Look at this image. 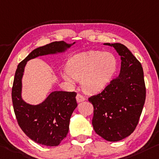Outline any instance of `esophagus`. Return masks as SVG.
Listing matches in <instances>:
<instances>
[{
    "mask_svg": "<svg viewBox=\"0 0 159 159\" xmlns=\"http://www.w3.org/2000/svg\"><path fill=\"white\" fill-rule=\"evenodd\" d=\"M85 100V98L84 96H83L82 95L80 94H77L76 95V100L78 102H83L84 101V100Z\"/></svg>",
    "mask_w": 159,
    "mask_h": 159,
    "instance_id": "obj_1",
    "label": "esophagus"
}]
</instances>
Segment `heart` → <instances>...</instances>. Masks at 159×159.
Masks as SVG:
<instances>
[{
  "mask_svg": "<svg viewBox=\"0 0 159 159\" xmlns=\"http://www.w3.org/2000/svg\"><path fill=\"white\" fill-rule=\"evenodd\" d=\"M117 66V57L112 53L92 50L73 56L62 75L70 83L80 79L84 91L93 94L102 91L109 85Z\"/></svg>",
  "mask_w": 159,
  "mask_h": 159,
  "instance_id": "heart-1",
  "label": "heart"
}]
</instances>
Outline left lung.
I'll return each instance as SVG.
<instances>
[{"label":"left lung","instance_id":"8db88e82","mask_svg":"<svg viewBox=\"0 0 159 159\" xmlns=\"http://www.w3.org/2000/svg\"><path fill=\"white\" fill-rule=\"evenodd\" d=\"M113 47L121 57L120 75L97 95L89 98L93 105L92 124L104 139L117 142L136 129L146 99L142 64L127 47L120 43H105Z\"/></svg>","mask_w":159,"mask_h":159}]
</instances>
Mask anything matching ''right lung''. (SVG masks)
Segmentation results:
<instances>
[{
    "label": "right lung",
    "mask_w": 159,
    "mask_h": 159,
    "mask_svg": "<svg viewBox=\"0 0 159 159\" xmlns=\"http://www.w3.org/2000/svg\"><path fill=\"white\" fill-rule=\"evenodd\" d=\"M75 44L54 42L34 49L17 66L12 88V101L17 123L24 133L34 142L56 147L69 132L70 118L77 107L76 93L54 91L44 102L33 105L21 96L22 78L27 61L39 56L63 52Z\"/></svg>",
    "instance_id": "add662e5"
}]
</instances>
